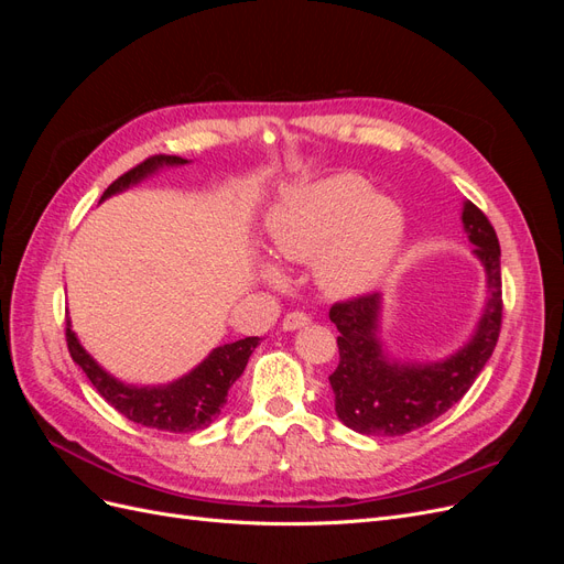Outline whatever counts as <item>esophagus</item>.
I'll use <instances>...</instances> for the list:
<instances>
[{
	"mask_svg": "<svg viewBox=\"0 0 564 564\" xmlns=\"http://www.w3.org/2000/svg\"><path fill=\"white\" fill-rule=\"evenodd\" d=\"M308 324H311V317H308V315L294 311V313H286V315H284L282 329L294 332V329H301V327H308Z\"/></svg>",
	"mask_w": 564,
	"mask_h": 564,
	"instance_id": "34e87169",
	"label": "esophagus"
}]
</instances>
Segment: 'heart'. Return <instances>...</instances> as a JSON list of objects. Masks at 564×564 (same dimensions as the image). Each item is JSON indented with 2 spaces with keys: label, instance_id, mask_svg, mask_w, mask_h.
<instances>
[{
  "label": "heart",
  "instance_id": "heart-1",
  "mask_svg": "<svg viewBox=\"0 0 564 564\" xmlns=\"http://www.w3.org/2000/svg\"><path fill=\"white\" fill-rule=\"evenodd\" d=\"M404 240V214L357 176H332L289 195L270 218V247L286 263H311L329 296L377 286ZM270 280H278L268 270Z\"/></svg>",
  "mask_w": 564,
  "mask_h": 564
}]
</instances>
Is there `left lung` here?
<instances>
[{
	"instance_id": "left-lung-1",
	"label": "left lung",
	"mask_w": 564,
	"mask_h": 564,
	"mask_svg": "<svg viewBox=\"0 0 564 564\" xmlns=\"http://www.w3.org/2000/svg\"><path fill=\"white\" fill-rule=\"evenodd\" d=\"M464 230L487 275V303L464 348L440 362L390 360L379 338L381 296L365 294L334 303L338 367L329 377L336 416L362 435L395 437L423 429L447 412L475 383L501 332V247L489 218L464 204Z\"/></svg>"
}]
</instances>
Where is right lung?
<instances>
[{
    "label": "right lung",
    "mask_w": 564,
    "mask_h": 564,
    "mask_svg": "<svg viewBox=\"0 0 564 564\" xmlns=\"http://www.w3.org/2000/svg\"><path fill=\"white\" fill-rule=\"evenodd\" d=\"M187 160L176 155H152L145 162L135 164L127 174L119 176L108 185V191L100 202L110 195L127 191L139 181L155 174L162 166H178ZM65 340L73 360L87 373L100 398H106L110 406L129 421L158 429L166 433H193L207 425L220 414V406L228 402L230 386L242 377L253 348L259 346V336H247L224 344L209 352L204 362H199L191 373H185L178 381L166 386H127L100 367L94 357L82 348L77 340L70 319L65 322Z\"/></svg>",
    "instance_id": "1"
}]
</instances>
